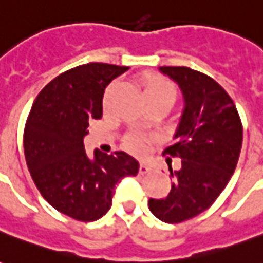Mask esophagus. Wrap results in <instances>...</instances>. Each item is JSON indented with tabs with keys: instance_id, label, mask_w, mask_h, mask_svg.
Instances as JSON below:
<instances>
[{
	"instance_id": "34e87169",
	"label": "esophagus",
	"mask_w": 263,
	"mask_h": 263,
	"mask_svg": "<svg viewBox=\"0 0 263 263\" xmlns=\"http://www.w3.org/2000/svg\"><path fill=\"white\" fill-rule=\"evenodd\" d=\"M151 171H152V167H151L148 163L142 162V163L139 165V175H146V173H149Z\"/></svg>"
}]
</instances>
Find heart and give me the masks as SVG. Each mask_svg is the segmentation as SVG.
<instances>
[{"label": "heart", "mask_w": 263, "mask_h": 263, "mask_svg": "<svg viewBox=\"0 0 263 263\" xmlns=\"http://www.w3.org/2000/svg\"><path fill=\"white\" fill-rule=\"evenodd\" d=\"M143 96H145L146 101L148 100H162V101H169L173 104L177 97V91L176 87L173 86L171 81H167L159 76H152V77H149L146 84L143 87ZM125 146L132 154L142 155L146 152V148H148V139L139 134H132L125 139Z\"/></svg>", "instance_id": "obj_1"}]
</instances>
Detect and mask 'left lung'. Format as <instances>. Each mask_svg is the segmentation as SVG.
<instances>
[{
    "label": "left lung",
    "instance_id": "8db88e82",
    "mask_svg": "<svg viewBox=\"0 0 263 263\" xmlns=\"http://www.w3.org/2000/svg\"><path fill=\"white\" fill-rule=\"evenodd\" d=\"M160 71L179 84L186 103L175 135L179 141L163 151L182 159V167L171 172V193L149 198L148 205L159 220L177 224L209 209L226 189L241 154L242 122L232 98L210 76L184 66Z\"/></svg>",
    "mask_w": 263,
    "mask_h": 263
}]
</instances>
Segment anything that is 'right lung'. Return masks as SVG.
<instances>
[{
  "label": "right lung",
  "mask_w": 263,
  "mask_h": 263,
  "mask_svg": "<svg viewBox=\"0 0 263 263\" xmlns=\"http://www.w3.org/2000/svg\"><path fill=\"white\" fill-rule=\"evenodd\" d=\"M126 66L87 63L59 74L32 104L24 129V152L35 186L53 209L77 221H96L111 207L115 184L137 176L139 163L122 151L83 145L87 126L103 115V94Z\"/></svg>",
  "instance_id": "right-lung-1"
}]
</instances>
